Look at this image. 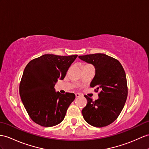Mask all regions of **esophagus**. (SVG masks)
Returning a JSON list of instances; mask_svg holds the SVG:
<instances>
[{"instance_id": "1", "label": "esophagus", "mask_w": 149, "mask_h": 149, "mask_svg": "<svg viewBox=\"0 0 149 149\" xmlns=\"http://www.w3.org/2000/svg\"><path fill=\"white\" fill-rule=\"evenodd\" d=\"M81 95L80 93H75V96H76V97H80Z\"/></svg>"}]
</instances>
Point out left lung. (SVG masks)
Listing matches in <instances>:
<instances>
[{
	"label": "left lung",
	"instance_id": "obj_1",
	"mask_svg": "<svg viewBox=\"0 0 149 149\" xmlns=\"http://www.w3.org/2000/svg\"><path fill=\"white\" fill-rule=\"evenodd\" d=\"M79 59L92 64L95 75L90 86L96 87L99 99L93 101L88 96L81 112L85 120L93 126H106L113 123L120 114L128 96L125 71L119 61L104 54L79 56Z\"/></svg>",
	"mask_w": 149,
	"mask_h": 149
}]
</instances>
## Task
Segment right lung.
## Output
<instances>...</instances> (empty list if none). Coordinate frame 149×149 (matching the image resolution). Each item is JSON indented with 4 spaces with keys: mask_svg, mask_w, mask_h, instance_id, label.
Returning a JSON list of instances; mask_svg holds the SVG:
<instances>
[{
    "mask_svg": "<svg viewBox=\"0 0 149 149\" xmlns=\"http://www.w3.org/2000/svg\"><path fill=\"white\" fill-rule=\"evenodd\" d=\"M77 55L45 54L25 67L19 84L21 99L29 116L37 124L50 127L63 121L74 93L56 92L58 79H63Z\"/></svg>",
    "mask_w": 149,
    "mask_h": 149,
    "instance_id": "obj_1",
    "label": "right lung"
}]
</instances>
